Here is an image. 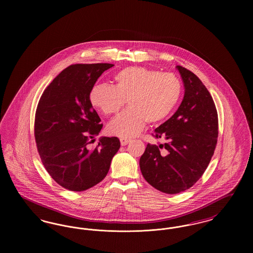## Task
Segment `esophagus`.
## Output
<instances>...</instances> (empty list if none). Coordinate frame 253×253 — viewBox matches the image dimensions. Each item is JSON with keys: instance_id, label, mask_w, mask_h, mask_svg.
Returning <instances> with one entry per match:
<instances>
[{"instance_id": "34e87169", "label": "esophagus", "mask_w": 253, "mask_h": 253, "mask_svg": "<svg viewBox=\"0 0 253 253\" xmlns=\"http://www.w3.org/2000/svg\"><path fill=\"white\" fill-rule=\"evenodd\" d=\"M131 142V139H128V138H121V146H126L128 143Z\"/></svg>"}]
</instances>
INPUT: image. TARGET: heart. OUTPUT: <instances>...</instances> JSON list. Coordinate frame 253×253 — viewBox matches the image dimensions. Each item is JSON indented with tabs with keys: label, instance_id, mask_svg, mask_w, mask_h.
Masks as SVG:
<instances>
[{
	"label": "heart",
	"instance_id": "heart-1",
	"mask_svg": "<svg viewBox=\"0 0 253 253\" xmlns=\"http://www.w3.org/2000/svg\"><path fill=\"white\" fill-rule=\"evenodd\" d=\"M114 87L95 85L89 94L92 106L106 116L129 109L109 123L110 134L123 138L138 135L148 122L158 124L170 116L180 102L183 85L173 74L140 66H130L117 73Z\"/></svg>",
	"mask_w": 253,
	"mask_h": 253
}]
</instances>
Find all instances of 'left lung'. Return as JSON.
Here are the masks:
<instances>
[{
    "instance_id": "1",
    "label": "left lung",
    "mask_w": 253,
    "mask_h": 253,
    "mask_svg": "<svg viewBox=\"0 0 253 253\" xmlns=\"http://www.w3.org/2000/svg\"><path fill=\"white\" fill-rule=\"evenodd\" d=\"M176 69L185 87L183 100L153 134L165 143H149L139 160L145 180L168 194L184 192L199 180L218 137V116L210 92L193 72L180 65Z\"/></svg>"
}]
</instances>
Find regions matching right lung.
<instances>
[{"mask_svg": "<svg viewBox=\"0 0 253 253\" xmlns=\"http://www.w3.org/2000/svg\"><path fill=\"white\" fill-rule=\"evenodd\" d=\"M111 63L72 64L62 70L40 98L35 116V139L42 162L61 187L83 192L108 173L120 150L118 137H100L88 144L102 128L89 100V94Z\"/></svg>", "mask_w": 253, "mask_h": 253, "instance_id": "1", "label": "right lung"}]
</instances>
